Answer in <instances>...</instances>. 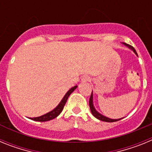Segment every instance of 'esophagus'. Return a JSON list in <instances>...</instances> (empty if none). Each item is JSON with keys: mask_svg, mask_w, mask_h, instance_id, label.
I'll return each instance as SVG.
<instances>
[{"mask_svg": "<svg viewBox=\"0 0 152 152\" xmlns=\"http://www.w3.org/2000/svg\"><path fill=\"white\" fill-rule=\"evenodd\" d=\"M90 80H91L90 77H88V76H84V77H82V79H81V81H82L83 83H84V82L90 81Z\"/></svg>", "mask_w": 152, "mask_h": 152, "instance_id": "obj_1", "label": "esophagus"}]
</instances>
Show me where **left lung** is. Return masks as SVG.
Instances as JSON below:
<instances>
[{
  "mask_svg": "<svg viewBox=\"0 0 152 152\" xmlns=\"http://www.w3.org/2000/svg\"><path fill=\"white\" fill-rule=\"evenodd\" d=\"M123 44L124 45H126V47H128L129 49H130L131 50L133 51L134 52H135V54L136 55V56H138L137 55V52L136 51H135V49H134L133 47L132 46V45H129V44H126L125 43V42H123ZM89 105H90V109H91V113L93 114V116H94V117H96V119H100V120H101V121H103V122H108V123H113V122H116V121H119V120H120V119H122L123 118H121V119H110V118L107 117V116H104L103 115H102V114H100V113L97 112V111L96 110V109H95L94 106V103H93V92L92 94H91V97H90V100H89Z\"/></svg>",
  "mask_w": 152,
  "mask_h": 152,
  "instance_id": "obj_1",
  "label": "left lung"
}]
</instances>
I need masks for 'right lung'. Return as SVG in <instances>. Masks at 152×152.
I'll use <instances>...</instances> for the list:
<instances>
[{
    "mask_svg": "<svg viewBox=\"0 0 152 152\" xmlns=\"http://www.w3.org/2000/svg\"><path fill=\"white\" fill-rule=\"evenodd\" d=\"M77 88V86H75L73 88H72L68 92L65 94V95L64 96V97L62 98V100H61V102L59 103V104L54 109V110H52V111L50 112L44 114L42 116H38V117H34V118H29L32 120H34V121H38V122H46V121H49V120H52V119H55V118L57 117L58 115L61 113L62 111L63 108H64V105H65V103H66L67 100H68V96H70V94L75 91L76 88Z\"/></svg>",
    "mask_w": 152,
    "mask_h": 152,
    "instance_id": "1",
    "label": "right lung"
}]
</instances>
